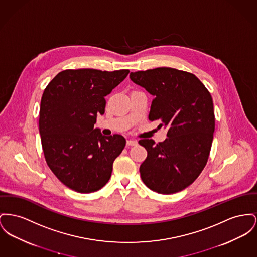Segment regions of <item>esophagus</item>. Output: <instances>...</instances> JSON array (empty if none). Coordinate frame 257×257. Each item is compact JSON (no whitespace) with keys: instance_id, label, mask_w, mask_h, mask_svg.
Listing matches in <instances>:
<instances>
[{"instance_id":"obj_1","label":"esophagus","mask_w":257,"mask_h":257,"mask_svg":"<svg viewBox=\"0 0 257 257\" xmlns=\"http://www.w3.org/2000/svg\"><path fill=\"white\" fill-rule=\"evenodd\" d=\"M126 144H127V146H131V147H133V146H136L137 144H138V142L135 141V140H128Z\"/></svg>"}]
</instances>
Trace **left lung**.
Segmentation results:
<instances>
[{
    "instance_id": "obj_1",
    "label": "left lung",
    "mask_w": 257,
    "mask_h": 257,
    "mask_svg": "<svg viewBox=\"0 0 257 257\" xmlns=\"http://www.w3.org/2000/svg\"><path fill=\"white\" fill-rule=\"evenodd\" d=\"M130 78L154 97L149 119L168 129L162 143L139 141L148 151L141 178L157 193L181 191L199 177L210 155L214 132L211 94L196 76L173 68L139 71Z\"/></svg>"
}]
</instances>
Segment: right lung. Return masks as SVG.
<instances>
[{"instance_id":"obj_1","label":"right lung","mask_w":257,"mask_h":257,"mask_svg":"<svg viewBox=\"0 0 257 257\" xmlns=\"http://www.w3.org/2000/svg\"><path fill=\"white\" fill-rule=\"evenodd\" d=\"M128 74L129 70H65L44 91L39 129L46 163L76 192L91 193L105 186L126 145L124 137L103 136L94 124L99 113H105V97Z\"/></svg>"}]
</instances>
